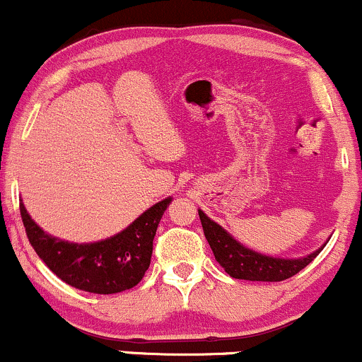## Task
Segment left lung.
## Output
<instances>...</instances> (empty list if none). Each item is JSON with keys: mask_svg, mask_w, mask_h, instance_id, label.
<instances>
[{"mask_svg": "<svg viewBox=\"0 0 362 362\" xmlns=\"http://www.w3.org/2000/svg\"><path fill=\"white\" fill-rule=\"evenodd\" d=\"M199 218H201L202 230H204L206 240L214 253L216 260L224 269V272H228L235 279L262 282H279L289 279L294 274L303 271L325 247V245H322L318 250L306 257H300V259L269 257L236 242L223 226L207 218L201 209H199Z\"/></svg>", "mask_w": 362, "mask_h": 362, "instance_id": "1", "label": "left lung"}]
</instances>
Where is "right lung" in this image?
Wrapping results in <instances>:
<instances>
[{
	"instance_id": "obj_1",
	"label": "right lung",
	"mask_w": 362,
	"mask_h": 362,
	"mask_svg": "<svg viewBox=\"0 0 362 362\" xmlns=\"http://www.w3.org/2000/svg\"><path fill=\"white\" fill-rule=\"evenodd\" d=\"M172 197L156 202L126 230L95 243H71L45 233L20 202V214L37 255L73 288L95 294H114L134 288L146 274L153 238Z\"/></svg>"
}]
</instances>
